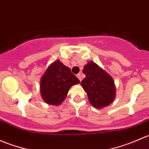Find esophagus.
Listing matches in <instances>:
<instances>
[{
  "label": "esophagus",
  "instance_id": "esophagus-1",
  "mask_svg": "<svg viewBox=\"0 0 149 149\" xmlns=\"http://www.w3.org/2000/svg\"><path fill=\"white\" fill-rule=\"evenodd\" d=\"M77 77H78V79H79V81H81L82 79H81V73H79V74H77Z\"/></svg>",
  "mask_w": 149,
  "mask_h": 149
}]
</instances>
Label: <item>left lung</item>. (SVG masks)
<instances>
[{"instance_id":"8db88e82","label":"left lung","mask_w":149,"mask_h":149,"mask_svg":"<svg viewBox=\"0 0 149 149\" xmlns=\"http://www.w3.org/2000/svg\"><path fill=\"white\" fill-rule=\"evenodd\" d=\"M86 78L81 82L93 107L102 108L113 102L115 86L113 79L97 64L89 62L84 68Z\"/></svg>"}]
</instances>
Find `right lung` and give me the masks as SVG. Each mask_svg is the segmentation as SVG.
Listing matches in <instances>:
<instances>
[{
	"instance_id": "obj_1",
	"label": "right lung",
	"mask_w": 149,
	"mask_h": 149,
	"mask_svg": "<svg viewBox=\"0 0 149 149\" xmlns=\"http://www.w3.org/2000/svg\"><path fill=\"white\" fill-rule=\"evenodd\" d=\"M80 81L67 66L56 61L47 69L40 82V92L45 102L59 105L64 101L69 88Z\"/></svg>"
}]
</instances>
